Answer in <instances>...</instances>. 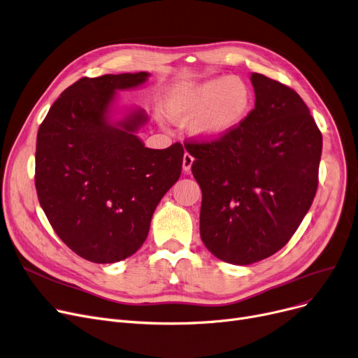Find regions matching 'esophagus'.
Segmentation results:
<instances>
[{
  "label": "esophagus",
  "instance_id": "obj_1",
  "mask_svg": "<svg viewBox=\"0 0 358 358\" xmlns=\"http://www.w3.org/2000/svg\"><path fill=\"white\" fill-rule=\"evenodd\" d=\"M193 162H194V158L192 157L190 153L185 152V153H184V157H182V169L185 171V173H189V171L192 169Z\"/></svg>",
  "mask_w": 358,
  "mask_h": 358
}]
</instances>
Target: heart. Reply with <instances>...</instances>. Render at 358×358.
I'll use <instances>...</instances> for the list:
<instances>
[{
  "mask_svg": "<svg viewBox=\"0 0 358 358\" xmlns=\"http://www.w3.org/2000/svg\"><path fill=\"white\" fill-rule=\"evenodd\" d=\"M253 110V92L236 76H216L171 89L165 113L178 124H190L194 137L217 142L237 131Z\"/></svg>",
  "mask_w": 358,
  "mask_h": 358,
  "instance_id": "1",
  "label": "heart"
}]
</instances>
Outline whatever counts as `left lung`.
<instances>
[{
    "label": "left lung",
    "instance_id": "left-lung-1",
    "mask_svg": "<svg viewBox=\"0 0 358 358\" xmlns=\"http://www.w3.org/2000/svg\"><path fill=\"white\" fill-rule=\"evenodd\" d=\"M255 110L217 142L187 143L201 189L200 237L232 265H252L289 241L317 190L322 134L288 86L252 73Z\"/></svg>",
    "mask_w": 358,
    "mask_h": 358
}]
</instances>
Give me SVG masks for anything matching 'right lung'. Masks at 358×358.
I'll return each instance as SVG.
<instances>
[{
  "label": "right lung",
  "instance_id": "1",
  "mask_svg": "<svg viewBox=\"0 0 358 358\" xmlns=\"http://www.w3.org/2000/svg\"><path fill=\"white\" fill-rule=\"evenodd\" d=\"M148 71L77 80L54 102L36 138L35 184L57 236L80 257L115 263L145 243L155 209L181 176L184 149H149V121L133 106L120 117L118 92L143 86Z\"/></svg>",
  "mask_w": 358,
  "mask_h": 358
}]
</instances>
